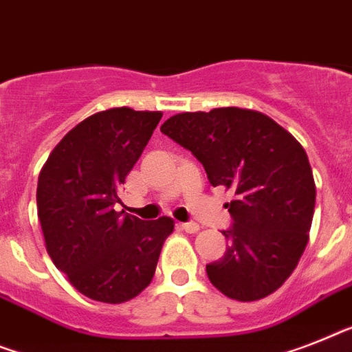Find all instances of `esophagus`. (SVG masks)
<instances>
[{
	"label": "esophagus",
	"mask_w": 352,
	"mask_h": 352,
	"mask_svg": "<svg viewBox=\"0 0 352 352\" xmlns=\"http://www.w3.org/2000/svg\"><path fill=\"white\" fill-rule=\"evenodd\" d=\"M179 228L187 232V234H196L199 230V225L197 223H179Z\"/></svg>",
	"instance_id": "obj_1"
}]
</instances>
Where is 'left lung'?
Listing matches in <instances>:
<instances>
[{"instance_id": "obj_1", "label": "left lung", "mask_w": 352, "mask_h": 352, "mask_svg": "<svg viewBox=\"0 0 352 352\" xmlns=\"http://www.w3.org/2000/svg\"><path fill=\"white\" fill-rule=\"evenodd\" d=\"M205 167L212 187L232 188V226L221 259L207 264L210 283L235 300H259L283 286L309 239L315 179L302 145L252 109L179 113L160 127Z\"/></svg>"}]
</instances>
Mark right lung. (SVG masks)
Segmentation results:
<instances>
[{
	"mask_svg": "<svg viewBox=\"0 0 352 352\" xmlns=\"http://www.w3.org/2000/svg\"><path fill=\"white\" fill-rule=\"evenodd\" d=\"M160 118L131 107L95 113L57 144L39 174L37 216L48 255L93 300L120 304L144 292L174 230L170 217L142 221L115 210Z\"/></svg>",
	"mask_w": 352,
	"mask_h": 352,
	"instance_id": "obj_1",
	"label": "right lung"
}]
</instances>
